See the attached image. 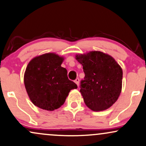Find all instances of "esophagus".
I'll return each instance as SVG.
<instances>
[{"instance_id": "obj_1", "label": "esophagus", "mask_w": 146, "mask_h": 146, "mask_svg": "<svg viewBox=\"0 0 146 146\" xmlns=\"http://www.w3.org/2000/svg\"><path fill=\"white\" fill-rule=\"evenodd\" d=\"M74 82H76V84H77V85H78V86H79V78H76V80H74Z\"/></svg>"}]
</instances>
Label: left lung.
<instances>
[{
	"mask_svg": "<svg viewBox=\"0 0 146 146\" xmlns=\"http://www.w3.org/2000/svg\"><path fill=\"white\" fill-rule=\"evenodd\" d=\"M76 58L85 74L80 92L86 106L95 111L109 108L121 92L122 68L113 57L100 51L77 55Z\"/></svg>",
	"mask_w": 146,
	"mask_h": 146,
	"instance_id": "left-lung-1",
	"label": "left lung"
}]
</instances>
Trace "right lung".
<instances>
[{"label": "right lung", "mask_w": 146, "mask_h": 146, "mask_svg": "<svg viewBox=\"0 0 146 146\" xmlns=\"http://www.w3.org/2000/svg\"><path fill=\"white\" fill-rule=\"evenodd\" d=\"M64 58L55 53L35 57L27 66L24 84L36 106L53 111L64 104L68 93L77 85L68 78L67 70L61 66Z\"/></svg>", "instance_id": "add662e5"}]
</instances>
